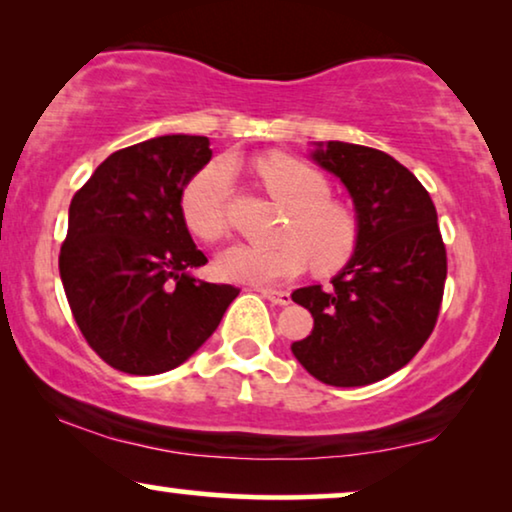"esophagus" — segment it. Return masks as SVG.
Segmentation results:
<instances>
[{
	"instance_id": "1",
	"label": "esophagus",
	"mask_w": 512,
	"mask_h": 512,
	"mask_svg": "<svg viewBox=\"0 0 512 512\" xmlns=\"http://www.w3.org/2000/svg\"><path fill=\"white\" fill-rule=\"evenodd\" d=\"M261 291V296L263 298H268L270 303H275V305H289L291 303V293L289 291H277V289H258Z\"/></svg>"
}]
</instances>
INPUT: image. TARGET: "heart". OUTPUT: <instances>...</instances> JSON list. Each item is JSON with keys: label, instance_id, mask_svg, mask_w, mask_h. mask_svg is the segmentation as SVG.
<instances>
[{"label": "heart", "instance_id": "1", "mask_svg": "<svg viewBox=\"0 0 512 512\" xmlns=\"http://www.w3.org/2000/svg\"><path fill=\"white\" fill-rule=\"evenodd\" d=\"M265 188L291 209L272 249L230 247L216 258L223 279L268 286L298 277L312 263L314 270L333 272L356 251L361 235L359 216L352 205L331 198V184L319 170L284 153L258 160ZM233 170L228 160H214L188 181L181 193V216L188 230L202 242H219L228 235V205Z\"/></svg>", "mask_w": 512, "mask_h": 512}]
</instances>
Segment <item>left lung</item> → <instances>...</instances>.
Returning a JSON list of instances; mask_svg holds the SVG:
<instances>
[{
    "label": "left lung",
    "instance_id": "1",
    "mask_svg": "<svg viewBox=\"0 0 512 512\" xmlns=\"http://www.w3.org/2000/svg\"><path fill=\"white\" fill-rule=\"evenodd\" d=\"M312 158L345 184L361 235L333 286L291 293L314 319L291 352L319 382L363 387L401 370L429 340L443 303L445 244L429 191L389 153L328 142Z\"/></svg>",
    "mask_w": 512,
    "mask_h": 512
}]
</instances>
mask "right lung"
I'll use <instances>...</instances> for the list:
<instances>
[{
  "mask_svg": "<svg viewBox=\"0 0 512 512\" xmlns=\"http://www.w3.org/2000/svg\"><path fill=\"white\" fill-rule=\"evenodd\" d=\"M209 158L207 137L146 139L111 153L69 205L62 286L83 338L121 373L181 366L240 293L188 275L207 256L188 233L181 193Z\"/></svg>",
  "mask_w": 512,
  "mask_h": 512,
  "instance_id": "add662e5",
  "label": "right lung"
}]
</instances>
